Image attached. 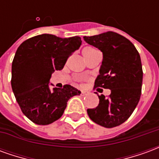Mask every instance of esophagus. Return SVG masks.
Returning a JSON list of instances; mask_svg holds the SVG:
<instances>
[{
	"instance_id": "esophagus-1",
	"label": "esophagus",
	"mask_w": 159,
	"mask_h": 159,
	"mask_svg": "<svg viewBox=\"0 0 159 159\" xmlns=\"http://www.w3.org/2000/svg\"><path fill=\"white\" fill-rule=\"evenodd\" d=\"M89 93V92H87V91H82V93H81V95H83V96H85Z\"/></svg>"
}]
</instances>
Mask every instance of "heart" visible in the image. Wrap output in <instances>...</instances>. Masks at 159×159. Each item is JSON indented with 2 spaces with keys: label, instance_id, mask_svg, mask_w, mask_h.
I'll return each instance as SVG.
<instances>
[{
  "label": "heart",
  "instance_id": "heart-1",
  "mask_svg": "<svg viewBox=\"0 0 159 159\" xmlns=\"http://www.w3.org/2000/svg\"><path fill=\"white\" fill-rule=\"evenodd\" d=\"M95 51H97V50H95L94 48H84L83 50V54L84 56V58H87Z\"/></svg>",
  "mask_w": 159,
  "mask_h": 159
}]
</instances>
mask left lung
I'll use <instances>...</instances> for the list:
<instances>
[{
  "instance_id": "1",
  "label": "left lung",
  "mask_w": 159,
  "mask_h": 159,
  "mask_svg": "<svg viewBox=\"0 0 159 159\" xmlns=\"http://www.w3.org/2000/svg\"><path fill=\"white\" fill-rule=\"evenodd\" d=\"M83 39L103 53L94 88L111 89L108 97L98 95V107L88 109V115L100 126L117 127L131 116L140 100L143 78L140 54L129 40L113 31Z\"/></svg>"
}]
</instances>
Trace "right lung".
<instances>
[{"mask_svg":"<svg viewBox=\"0 0 159 159\" xmlns=\"http://www.w3.org/2000/svg\"><path fill=\"white\" fill-rule=\"evenodd\" d=\"M81 44L79 36L42 34L26 40L17 49L12 64V92L23 113L34 123H53L61 117L69 99L81 93L68 84L63 89L49 88L52 73L63 69Z\"/></svg>","mask_w":159,"mask_h":159,"instance_id":"1","label":"right lung"}]
</instances>
